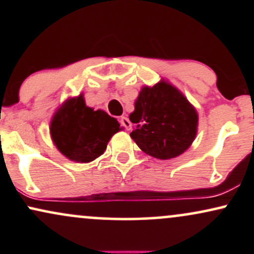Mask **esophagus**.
<instances>
[{
  "mask_svg": "<svg viewBox=\"0 0 254 254\" xmlns=\"http://www.w3.org/2000/svg\"><path fill=\"white\" fill-rule=\"evenodd\" d=\"M121 124H122V127H124L127 131L131 129V122L129 121V118H127V117H122L121 118Z\"/></svg>",
  "mask_w": 254,
  "mask_h": 254,
  "instance_id": "esophagus-1",
  "label": "esophagus"
}]
</instances>
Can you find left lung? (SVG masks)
Segmentation results:
<instances>
[{"label":"left lung","instance_id":"8db88e82","mask_svg":"<svg viewBox=\"0 0 254 254\" xmlns=\"http://www.w3.org/2000/svg\"><path fill=\"white\" fill-rule=\"evenodd\" d=\"M129 118L136 124L131 138L145 154L160 160L179 156L197 135L196 109L164 80L141 89Z\"/></svg>","mask_w":254,"mask_h":254}]
</instances>
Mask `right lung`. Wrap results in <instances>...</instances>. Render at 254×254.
<instances>
[{
	"mask_svg": "<svg viewBox=\"0 0 254 254\" xmlns=\"http://www.w3.org/2000/svg\"><path fill=\"white\" fill-rule=\"evenodd\" d=\"M121 125L103 110L86 106L83 95L68 99L52 117L50 132L57 149L75 162H90L103 155Z\"/></svg>",
	"mask_w": 254,
	"mask_h": 254,
	"instance_id": "1",
	"label": "right lung"
}]
</instances>
